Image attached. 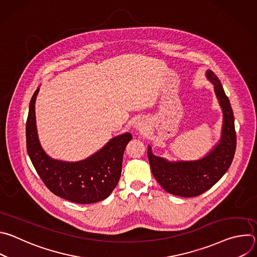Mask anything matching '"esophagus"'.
Instances as JSON below:
<instances>
[{"mask_svg":"<svg viewBox=\"0 0 257 257\" xmlns=\"http://www.w3.org/2000/svg\"><path fill=\"white\" fill-rule=\"evenodd\" d=\"M134 128H135L137 131H139V132L142 131V130H144V129L146 128V123H145V121H144V120H141V119L135 121V123H134Z\"/></svg>","mask_w":257,"mask_h":257,"instance_id":"esophagus-1","label":"esophagus"}]
</instances>
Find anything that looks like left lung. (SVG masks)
Returning <instances> with one entry per match:
<instances>
[{
	"label": "left lung",
	"mask_w": 257,
	"mask_h": 257,
	"mask_svg": "<svg viewBox=\"0 0 257 257\" xmlns=\"http://www.w3.org/2000/svg\"><path fill=\"white\" fill-rule=\"evenodd\" d=\"M206 78L212 83L223 112V126L219 140L201 159L195 161H169L155 156L149 145L148 157L153 175L169 193L181 197H194L211 188L230 168L236 150L234 114L223 85L211 70Z\"/></svg>",
	"instance_id": "1"
}]
</instances>
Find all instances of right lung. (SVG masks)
I'll use <instances>...</instances> for the list:
<instances>
[{
  "label": "right lung",
  "mask_w": 257,
  "mask_h": 257,
  "mask_svg": "<svg viewBox=\"0 0 257 257\" xmlns=\"http://www.w3.org/2000/svg\"><path fill=\"white\" fill-rule=\"evenodd\" d=\"M39 91L40 87L31 97L26 122V148L34 169L59 197L81 204L105 199L118 184L124 151L132 135L129 132L117 135L96 153L78 162L53 159L42 148L36 128L35 100Z\"/></svg>",
  "instance_id": "obj_1"
}]
</instances>
